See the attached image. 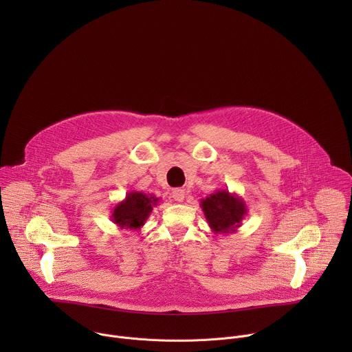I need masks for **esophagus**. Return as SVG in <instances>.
Returning <instances> with one entry per match:
<instances>
[{
  "instance_id": "esophagus-1",
  "label": "esophagus",
  "mask_w": 352,
  "mask_h": 352,
  "mask_svg": "<svg viewBox=\"0 0 352 352\" xmlns=\"http://www.w3.org/2000/svg\"><path fill=\"white\" fill-rule=\"evenodd\" d=\"M171 196L174 197V200H177V202H182V200L185 199V192H184V189H174L171 192Z\"/></svg>"
}]
</instances>
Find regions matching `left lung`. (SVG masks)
Instances as JSON below:
<instances>
[{"instance_id":"left-lung-1","label":"left lung","mask_w":352,"mask_h":352,"mask_svg":"<svg viewBox=\"0 0 352 352\" xmlns=\"http://www.w3.org/2000/svg\"><path fill=\"white\" fill-rule=\"evenodd\" d=\"M209 227L214 234H234L248 213L243 199L228 189H217L200 200Z\"/></svg>"}]
</instances>
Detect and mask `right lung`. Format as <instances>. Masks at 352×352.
Listing matches in <instances>:
<instances>
[{"label":"right lung","mask_w":352,"mask_h":352,"mask_svg":"<svg viewBox=\"0 0 352 352\" xmlns=\"http://www.w3.org/2000/svg\"><path fill=\"white\" fill-rule=\"evenodd\" d=\"M159 202L160 199L152 193L131 190L124 200L113 208L111 221L120 230L138 231L144 226V221Z\"/></svg>","instance_id":"1"}]
</instances>
